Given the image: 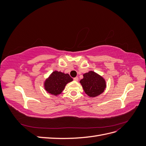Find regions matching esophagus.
I'll return each mask as SVG.
<instances>
[{
  "label": "esophagus",
  "mask_w": 146,
  "mask_h": 146,
  "mask_svg": "<svg viewBox=\"0 0 146 146\" xmlns=\"http://www.w3.org/2000/svg\"><path fill=\"white\" fill-rule=\"evenodd\" d=\"M74 80L76 81V82H78V77H75V78H74Z\"/></svg>",
  "instance_id": "34e87169"
}]
</instances>
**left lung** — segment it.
Returning a JSON list of instances; mask_svg holds the SVG:
<instances>
[{
	"instance_id": "1",
	"label": "left lung",
	"mask_w": 146,
	"mask_h": 146,
	"mask_svg": "<svg viewBox=\"0 0 146 146\" xmlns=\"http://www.w3.org/2000/svg\"><path fill=\"white\" fill-rule=\"evenodd\" d=\"M80 83L85 93L90 98L100 95L107 87L106 81L103 77L92 70L85 73Z\"/></svg>"
}]
</instances>
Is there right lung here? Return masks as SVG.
<instances>
[{
  "instance_id": "1",
  "label": "right lung",
  "mask_w": 146,
  "mask_h": 146,
  "mask_svg": "<svg viewBox=\"0 0 146 146\" xmlns=\"http://www.w3.org/2000/svg\"><path fill=\"white\" fill-rule=\"evenodd\" d=\"M73 80L68 74L55 70L44 82V87L47 93L57 96L61 94L67 84Z\"/></svg>"
}]
</instances>
